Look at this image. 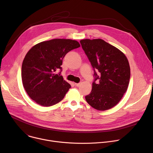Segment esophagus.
Returning a JSON list of instances; mask_svg holds the SVG:
<instances>
[{
	"label": "esophagus",
	"instance_id": "34e87169",
	"mask_svg": "<svg viewBox=\"0 0 153 153\" xmlns=\"http://www.w3.org/2000/svg\"><path fill=\"white\" fill-rule=\"evenodd\" d=\"M81 84H82V83H81V82H80V83H75V85L79 87V86H80L81 85Z\"/></svg>",
	"mask_w": 153,
	"mask_h": 153
}]
</instances>
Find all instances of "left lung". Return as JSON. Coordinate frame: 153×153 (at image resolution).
<instances>
[{
  "instance_id": "obj_1",
  "label": "left lung",
  "mask_w": 153,
  "mask_h": 153,
  "mask_svg": "<svg viewBox=\"0 0 153 153\" xmlns=\"http://www.w3.org/2000/svg\"><path fill=\"white\" fill-rule=\"evenodd\" d=\"M80 42L94 71L92 90L85 99L97 110H109L119 102L127 90L130 79L128 60L121 51L102 39H83Z\"/></svg>"
}]
</instances>
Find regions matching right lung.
<instances>
[{
  "mask_svg": "<svg viewBox=\"0 0 153 153\" xmlns=\"http://www.w3.org/2000/svg\"><path fill=\"white\" fill-rule=\"evenodd\" d=\"M80 46L76 40L55 39L39 43L29 50L22 65V80L31 99L42 106H50L64 98L71 85L60 75L62 60ZM57 70L59 75L56 74Z\"/></svg>",
  "mask_w": 153,
  "mask_h": 153,
  "instance_id": "1",
  "label": "right lung"
}]
</instances>
